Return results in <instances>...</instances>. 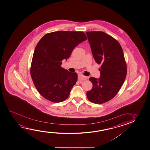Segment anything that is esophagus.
Here are the masks:
<instances>
[{
    "label": "esophagus",
    "mask_w": 150,
    "mask_h": 150,
    "mask_svg": "<svg viewBox=\"0 0 150 150\" xmlns=\"http://www.w3.org/2000/svg\"><path fill=\"white\" fill-rule=\"evenodd\" d=\"M78 79L80 80H85L87 78L86 76L83 75V74H78Z\"/></svg>",
    "instance_id": "esophagus-1"
}]
</instances>
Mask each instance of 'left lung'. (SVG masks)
<instances>
[{
  "label": "left lung",
  "instance_id": "obj_1",
  "mask_svg": "<svg viewBox=\"0 0 150 150\" xmlns=\"http://www.w3.org/2000/svg\"><path fill=\"white\" fill-rule=\"evenodd\" d=\"M96 63L101 64L100 78L90 77L93 87L87 91L88 100L103 104L119 91L127 74V66L121 46L117 40L103 31L86 32Z\"/></svg>",
  "mask_w": 150,
  "mask_h": 150
}]
</instances>
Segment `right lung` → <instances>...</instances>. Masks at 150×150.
Wrapping results in <instances>:
<instances>
[{"label":"right lung","mask_w":150,"mask_h":150,"mask_svg":"<svg viewBox=\"0 0 150 150\" xmlns=\"http://www.w3.org/2000/svg\"><path fill=\"white\" fill-rule=\"evenodd\" d=\"M87 39L82 31L48 33L37 44L33 54L30 74L37 90L50 102L60 103L69 96L77 81V74L61 67L74 48Z\"/></svg>","instance_id":"right-lung-1"}]
</instances>
